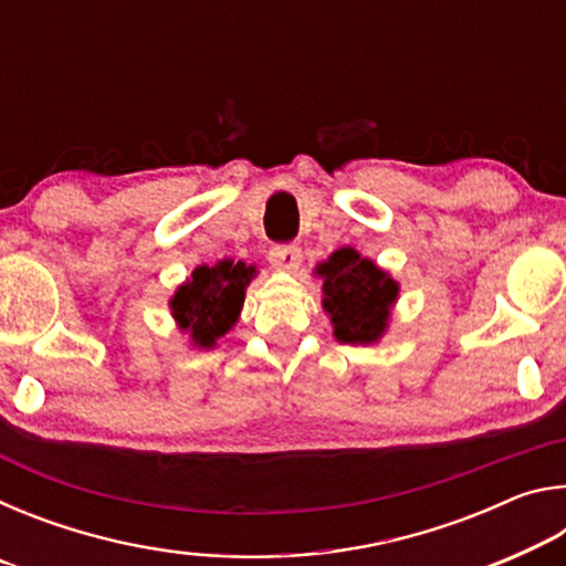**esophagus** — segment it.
<instances>
[{"label":"esophagus","mask_w":566,"mask_h":566,"mask_svg":"<svg viewBox=\"0 0 566 566\" xmlns=\"http://www.w3.org/2000/svg\"><path fill=\"white\" fill-rule=\"evenodd\" d=\"M270 262L276 270L294 272L302 264V249L296 244H276L270 249Z\"/></svg>","instance_id":"1"}]
</instances>
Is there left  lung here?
Listing matches in <instances>:
<instances>
[{"label":"left lung","mask_w":566,"mask_h":566,"mask_svg":"<svg viewBox=\"0 0 566 566\" xmlns=\"http://www.w3.org/2000/svg\"><path fill=\"white\" fill-rule=\"evenodd\" d=\"M322 306L342 344H377L389 329L399 300V282L387 270L361 256L354 247H339L317 264Z\"/></svg>","instance_id":"1"}]
</instances>
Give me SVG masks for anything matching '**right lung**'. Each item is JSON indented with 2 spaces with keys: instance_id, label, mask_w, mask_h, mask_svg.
I'll return each instance as SVG.
<instances>
[{
  "instance_id": "add662e5",
  "label": "right lung",
  "mask_w": 566,
  "mask_h": 566,
  "mask_svg": "<svg viewBox=\"0 0 566 566\" xmlns=\"http://www.w3.org/2000/svg\"><path fill=\"white\" fill-rule=\"evenodd\" d=\"M256 276L254 264L219 260L197 266L187 282L171 294L169 310L177 329L187 334L191 347L214 349L229 334L244 306L247 286Z\"/></svg>"
}]
</instances>
